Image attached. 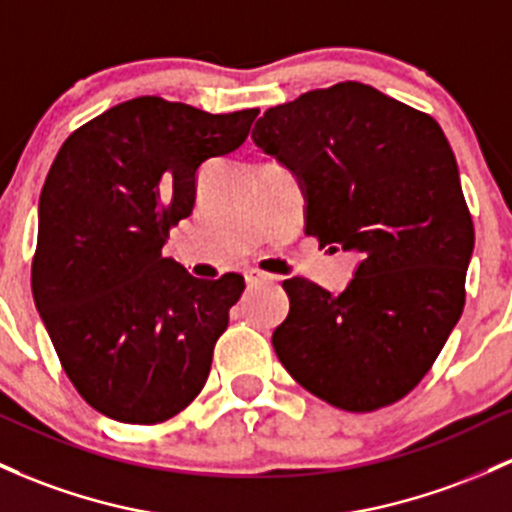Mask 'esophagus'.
<instances>
[{
    "label": "esophagus",
    "mask_w": 512,
    "mask_h": 512,
    "mask_svg": "<svg viewBox=\"0 0 512 512\" xmlns=\"http://www.w3.org/2000/svg\"><path fill=\"white\" fill-rule=\"evenodd\" d=\"M244 278L249 285H258V283H266V280H276V276H271V273L261 271V268H246L244 271Z\"/></svg>",
    "instance_id": "34e87169"
}]
</instances>
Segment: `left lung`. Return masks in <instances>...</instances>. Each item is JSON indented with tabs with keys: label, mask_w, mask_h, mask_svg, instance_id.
Masks as SVG:
<instances>
[{
	"label": "left lung",
	"mask_w": 512,
	"mask_h": 512,
	"mask_svg": "<svg viewBox=\"0 0 512 512\" xmlns=\"http://www.w3.org/2000/svg\"><path fill=\"white\" fill-rule=\"evenodd\" d=\"M251 136L300 175L305 232L361 254L339 295L283 280L280 364L339 410L398 403L427 376L466 302L474 222L447 136L430 114L351 80L266 109Z\"/></svg>",
	"instance_id": "1"
}]
</instances>
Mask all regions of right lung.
<instances>
[{
  "mask_svg": "<svg viewBox=\"0 0 512 512\" xmlns=\"http://www.w3.org/2000/svg\"><path fill=\"white\" fill-rule=\"evenodd\" d=\"M256 114L136 97L75 129L48 170L31 290L65 376L112 420L166 422L210 376L244 278H192L161 251L197 168L244 144Z\"/></svg>",
  "mask_w": 512,
  "mask_h": 512,
  "instance_id": "obj_1",
  "label": "right lung"
}]
</instances>
